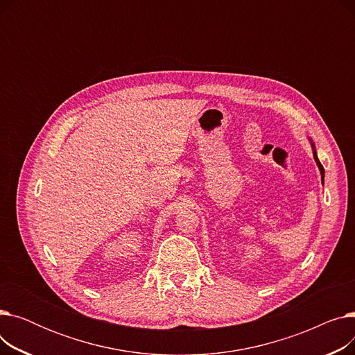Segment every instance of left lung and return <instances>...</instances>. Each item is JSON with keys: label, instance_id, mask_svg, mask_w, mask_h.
<instances>
[{"label": "left lung", "instance_id": "left-lung-1", "mask_svg": "<svg viewBox=\"0 0 355 355\" xmlns=\"http://www.w3.org/2000/svg\"><path fill=\"white\" fill-rule=\"evenodd\" d=\"M312 149H313V159H315L316 165H318V168H320V171H321V178H322V184H324V166H322V164L320 162L318 157H316V151H315V145H313V144H312Z\"/></svg>", "mask_w": 355, "mask_h": 355}]
</instances>
